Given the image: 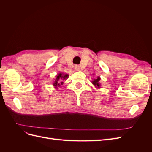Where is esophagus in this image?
I'll return each instance as SVG.
<instances>
[{
    "label": "esophagus",
    "instance_id": "obj_1",
    "mask_svg": "<svg viewBox=\"0 0 152 152\" xmlns=\"http://www.w3.org/2000/svg\"><path fill=\"white\" fill-rule=\"evenodd\" d=\"M75 69L76 70H80L79 65H75Z\"/></svg>",
    "mask_w": 152,
    "mask_h": 152
}]
</instances>
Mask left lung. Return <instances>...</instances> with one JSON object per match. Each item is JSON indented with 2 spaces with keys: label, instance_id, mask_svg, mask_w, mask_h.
<instances>
[{
  "label": "left lung",
  "instance_id": "1",
  "mask_svg": "<svg viewBox=\"0 0 152 152\" xmlns=\"http://www.w3.org/2000/svg\"><path fill=\"white\" fill-rule=\"evenodd\" d=\"M100 80V78L99 77H98L97 79H94L93 82H92V83H93V84H94L95 86L98 87H99V86L100 84H99V81Z\"/></svg>",
  "mask_w": 152,
  "mask_h": 152
}]
</instances>
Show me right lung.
Listing matches in <instances>:
<instances>
[{
  "instance_id": "obj_1",
  "label": "right lung",
  "mask_w": 152,
  "mask_h": 152,
  "mask_svg": "<svg viewBox=\"0 0 152 152\" xmlns=\"http://www.w3.org/2000/svg\"><path fill=\"white\" fill-rule=\"evenodd\" d=\"M68 77V75L66 74V75H62L61 74V73H59V74H58V75L56 77V80L54 81V83L53 84V85H54V86H55L56 87H56L57 86H60V84H62L63 82H61L62 80H65L66 78H67Z\"/></svg>"
}]
</instances>
